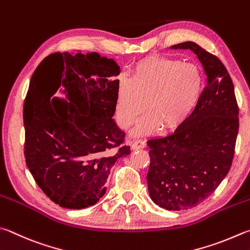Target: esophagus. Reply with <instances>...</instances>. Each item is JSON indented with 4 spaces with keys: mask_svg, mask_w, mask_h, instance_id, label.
<instances>
[{
    "mask_svg": "<svg viewBox=\"0 0 250 250\" xmlns=\"http://www.w3.org/2000/svg\"><path fill=\"white\" fill-rule=\"evenodd\" d=\"M145 146V142L142 140H135L134 142L132 143V148L133 149H140L143 148Z\"/></svg>",
    "mask_w": 250,
    "mask_h": 250,
    "instance_id": "esophagus-1",
    "label": "esophagus"
}]
</instances>
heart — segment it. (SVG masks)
<instances>
[{
	"mask_svg": "<svg viewBox=\"0 0 250 250\" xmlns=\"http://www.w3.org/2000/svg\"><path fill=\"white\" fill-rule=\"evenodd\" d=\"M203 87L200 69L191 63L166 57H148L131 71L130 81L117 87L116 117L122 129H129L147 108L135 129L137 134L178 128L196 106ZM147 105H145V103Z\"/></svg>",
	"mask_w": 250,
	"mask_h": 250,
	"instance_id": "b5f03b06",
	"label": "heart"
}]
</instances>
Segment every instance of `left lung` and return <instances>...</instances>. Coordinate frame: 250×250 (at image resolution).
<instances>
[{
    "mask_svg": "<svg viewBox=\"0 0 250 250\" xmlns=\"http://www.w3.org/2000/svg\"><path fill=\"white\" fill-rule=\"evenodd\" d=\"M170 49L191 50L208 78L196 108L175 132L147 141L149 196L161 208L180 211L206 200L228 175L239 119L233 81L220 59L192 42Z\"/></svg>",
    "mask_w": 250,
    "mask_h": 250,
    "instance_id": "obj_1",
    "label": "left lung"
}]
</instances>
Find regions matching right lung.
I'll use <instances>...</instances> for the list:
<instances>
[{
	"label": "right lung",
	"instance_id": "right-lung-1",
	"mask_svg": "<svg viewBox=\"0 0 250 250\" xmlns=\"http://www.w3.org/2000/svg\"><path fill=\"white\" fill-rule=\"evenodd\" d=\"M120 67L97 52H56L30 79L24 104L25 158L46 196L66 208L94 206L118 158L130 154L112 119ZM65 88L68 102L53 95Z\"/></svg>",
	"mask_w": 250,
	"mask_h": 250
}]
</instances>
